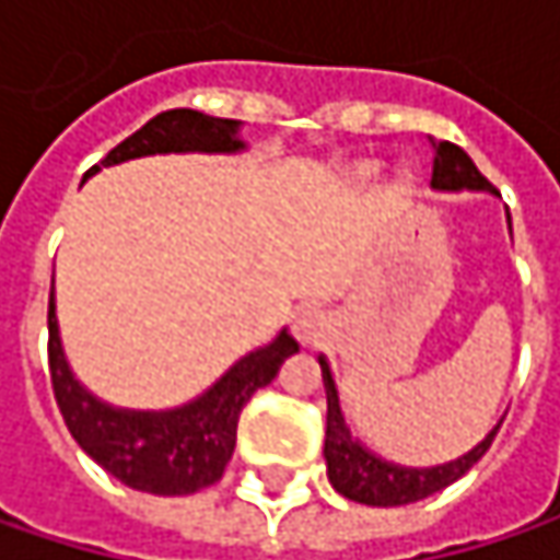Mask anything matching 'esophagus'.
I'll return each instance as SVG.
<instances>
[{"mask_svg": "<svg viewBox=\"0 0 560 560\" xmlns=\"http://www.w3.org/2000/svg\"><path fill=\"white\" fill-rule=\"evenodd\" d=\"M320 327H324V320H320V314L317 311H301L298 317H294V334H298V340L301 343H311V340H317V334H320Z\"/></svg>", "mask_w": 560, "mask_h": 560, "instance_id": "esophagus-1", "label": "esophagus"}]
</instances>
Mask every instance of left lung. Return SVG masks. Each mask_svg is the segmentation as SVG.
I'll return each instance as SVG.
<instances>
[{
  "instance_id": "1",
  "label": "left lung",
  "mask_w": 560,
  "mask_h": 560,
  "mask_svg": "<svg viewBox=\"0 0 560 560\" xmlns=\"http://www.w3.org/2000/svg\"><path fill=\"white\" fill-rule=\"evenodd\" d=\"M431 187L434 190H487L497 194V187L477 171L470 162V155L454 145V142H434V168H431ZM512 230V223H509ZM320 373H324V392H327V438H324V460H327V477L330 487L363 505H405L418 503L444 487H451L454 480H460L493 444L500 424L464 457L451 460V464H438V467H401L376 457L373 451H366L353 434L350 424L340 411V395L334 386V373L327 366L324 357H317Z\"/></svg>"
}]
</instances>
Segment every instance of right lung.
Listing matches in <instances>:
<instances>
[{
    "label": "right lung",
    "instance_id": "right-lung-1",
    "mask_svg": "<svg viewBox=\"0 0 560 560\" xmlns=\"http://www.w3.org/2000/svg\"><path fill=\"white\" fill-rule=\"evenodd\" d=\"M236 119L203 116L197 109H168L149 119L139 132L119 142L103 165H122L129 159L168 155V152H213L233 155L243 152ZM100 165L83 177L96 174ZM298 353V340L279 330V337L240 363H233L210 389L194 401L168 411H132L100 401L90 389L77 383L60 347L55 314V279L48 301V363L51 386L67 431L73 441L119 483L155 493V497H187L217 483L236 447L240 411L253 392L269 386L279 376L281 363Z\"/></svg>",
    "mask_w": 560,
    "mask_h": 560
}]
</instances>
